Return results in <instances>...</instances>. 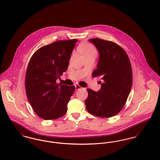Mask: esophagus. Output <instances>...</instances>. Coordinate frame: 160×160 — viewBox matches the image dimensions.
Instances as JSON below:
<instances>
[{
	"instance_id": "1",
	"label": "esophagus",
	"mask_w": 160,
	"mask_h": 160,
	"mask_svg": "<svg viewBox=\"0 0 160 160\" xmlns=\"http://www.w3.org/2000/svg\"><path fill=\"white\" fill-rule=\"evenodd\" d=\"M75 86V89H76V90H79V89H82V87H81L80 86H79L78 85H76Z\"/></svg>"
}]
</instances>
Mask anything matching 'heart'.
<instances>
[{"mask_svg":"<svg viewBox=\"0 0 160 160\" xmlns=\"http://www.w3.org/2000/svg\"><path fill=\"white\" fill-rule=\"evenodd\" d=\"M78 49L84 57L97 55V50L93 45L89 43H83L79 46Z\"/></svg>","mask_w":160,"mask_h":160,"instance_id":"heart-1","label":"heart"}]
</instances>
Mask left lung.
Segmentation results:
<instances>
[{"label": "left lung", "mask_w": 160, "mask_h": 160, "mask_svg": "<svg viewBox=\"0 0 160 160\" xmlns=\"http://www.w3.org/2000/svg\"><path fill=\"white\" fill-rule=\"evenodd\" d=\"M89 41L99 53L92 76L102 77L104 82L97 92L87 89L86 108L95 116L111 117L122 109L131 92L132 71L130 60L124 50L115 43L98 38Z\"/></svg>", "instance_id": "8db88e82"}]
</instances>
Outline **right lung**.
<instances>
[{
    "label": "right lung",
    "instance_id": "right-lung-1",
    "mask_svg": "<svg viewBox=\"0 0 160 160\" xmlns=\"http://www.w3.org/2000/svg\"><path fill=\"white\" fill-rule=\"evenodd\" d=\"M78 40H60L40 48L29 62L25 89L34 111L44 120L63 116L75 86L57 83L68 69Z\"/></svg>",
    "mask_w": 160,
    "mask_h": 160
}]
</instances>
